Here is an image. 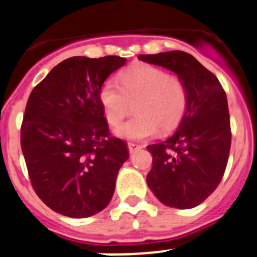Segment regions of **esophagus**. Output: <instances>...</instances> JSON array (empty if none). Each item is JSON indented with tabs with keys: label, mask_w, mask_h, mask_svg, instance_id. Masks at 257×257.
I'll use <instances>...</instances> for the list:
<instances>
[{
	"label": "esophagus",
	"mask_w": 257,
	"mask_h": 257,
	"mask_svg": "<svg viewBox=\"0 0 257 257\" xmlns=\"http://www.w3.org/2000/svg\"><path fill=\"white\" fill-rule=\"evenodd\" d=\"M140 149H141V146L137 145V143H133V142H129L128 143L129 154H134V152H137Z\"/></svg>",
	"instance_id": "34e87169"
}]
</instances>
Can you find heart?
I'll list each match as a JSON object with an SVG mask.
<instances>
[{"instance_id": "b5f03b06", "label": "heart", "mask_w": 257, "mask_h": 257, "mask_svg": "<svg viewBox=\"0 0 257 257\" xmlns=\"http://www.w3.org/2000/svg\"><path fill=\"white\" fill-rule=\"evenodd\" d=\"M117 80L106 79L98 98L106 120L119 125L134 102L136 115L116 129L120 137L143 140L151 137L159 126L170 131L179 124L188 105V91L184 82L175 75L149 64L126 69Z\"/></svg>"}]
</instances>
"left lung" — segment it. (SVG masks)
I'll return each mask as SVG.
<instances>
[{
	"label": "left lung",
	"mask_w": 257,
	"mask_h": 257,
	"mask_svg": "<svg viewBox=\"0 0 257 257\" xmlns=\"http://www.w3.org/2000/svg\"><path fill=\"white\" fill-rule=\"evenodd\" d=\"M138 59L174 71L188 91V105L177 131L147 146L152 168L147 184L160 202L192 209L220 183L230 150L226 94L218 78L183 51L140 55Z\"/></svg>",
	"instance_id": "left-lung-1"
}]
</instances>
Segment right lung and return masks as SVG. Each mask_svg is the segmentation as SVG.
<instances>
[{
  "mask_svg": "<svg viewBox=\"0 0 257 257\" xmlns=\"http://www.w3.org/2000/svg\"><path fill=\"white\" fill-rule=\"evenodd\" d=\"M125 61L66 59L28 98L20 142L32 186L50 209L69 218L105 209L128 160L125 142L110 136L98 98L102 83Z\"/></svg>",
  "mask_w": 257,
  "mask_h": 257,
  "instance_id": "obj_1",
  "label": "right lung"
}]
</instances>
